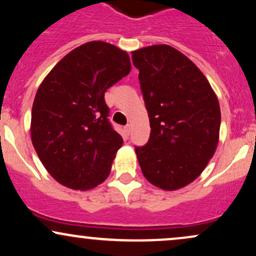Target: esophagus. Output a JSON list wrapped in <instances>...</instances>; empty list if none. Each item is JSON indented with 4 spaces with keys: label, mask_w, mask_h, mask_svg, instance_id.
Wrapping results in <instances>:
<instances>
[{
    "label": "esophagus",
    "mask_w": 256,
    "mask_h": 256,
    "mask_svg": "<svg viewBox=\"0 0 256 256\" xmlns=\"http://www.w3.org/2000/svg\"><path fill=\"white\" fill-rule=\"evenodd\" d=\"M125 132L128 134H130V132H131V126L130 125H126L125 126Z\"/></svg>",
    "instance_id": "1"
}]
</instances>
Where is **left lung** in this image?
<instances>
[{
  "label": "left lung",
  "instance_id": "left-lung-1",
  "mask_svg": "<svg viewBox=\"0 0 256 256\" xmlns=\"http://www.w3.org/2000/svg\"><path fill=\"white\" fill-rule=\"evenodd\" d=\"M150 122L146 146H134L146 180L177 190L201 174L219 140L220 107L195 64L166 44L132 52Z\"/></svg>",
  "mask_w": 256,
  "mask_h": 256
}]
</instances>
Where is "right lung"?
Wrapping results in <instances>:
<instances>
[{
  "instance_id": "add662e5",
  "label": "right lung",
  "mask_w": 256,
  "mask_h": 256,
  "mask_svg": "<svg viewBox=\"0 0 256 256\" xmlns=\"http://www.w3.org/2000/svg\"><path fill=\"white\" fill-rule=\"evenodd\" d=\"M130 71L128 52L92 40L68 52L40 85L32 106V144L60 184L89 190L110 176L122 138L108 120L104 92Z\"/></svg>"
}]
</instances>
